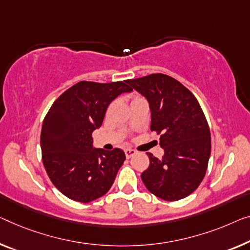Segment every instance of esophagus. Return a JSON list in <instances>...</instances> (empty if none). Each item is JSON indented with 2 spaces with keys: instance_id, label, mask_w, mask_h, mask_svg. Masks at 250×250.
I'll return each instance as SVG.
<instances>
[{
  "instance_id": "1",
  "label": "esophagus",
  "mask_w": 250,
  "mask_h": 250,
  "mask_svg": "<svg viewBox=\"0 0 250 250\" xmlns=\"http://www.w3.org/2000/svg\"><path fill=\"white\" fill-rule=\"evenodd\" d=\"M136 150H133V149H125V157L126 158H130V157H132L133 155H136Z\"/></svg>"
}]
</instances>
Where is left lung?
<instances>
[{
  "label": "left lung",
  "instance_id": "left-lung-1",
  "mask_svg": "<svg viewBox=\"0 0 250 250\" xmlns=\"http://www.w3.org/2000/svg\"><path fill=\"white\" fill-rule=\"evenodd\" d=\"M148 100L150 130L159 135L163 158L148 152L149 166L141 180L152 194L165 201L188 196L206 176L211 136L206 115L193 93L165 74L128 80Z\"/></svg>",
  "mask_w": 250,
  "mask_h": 250
}]
</instances>
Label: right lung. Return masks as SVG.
Instances as JSON below:
<instances>
[{
  "label": "right lung",
  "instance_id": "obj_1",
  "mask_svg": "<svg viewBox=\"0 0 250 250\" xmlns=\"http://www.w3.org/2000/svg\"><path fill=\"white\" fill-rule=\"evenodd\" d=\"M126 81H81L59 95L43 119L42 163L53 184L70 200L92 202L112 186L124 150L93 149L92 132L103 124L109 104L132 88Z\"/></svg>",
  "mask_w": 250,
  "mask_h": 250
}]
</instances>
